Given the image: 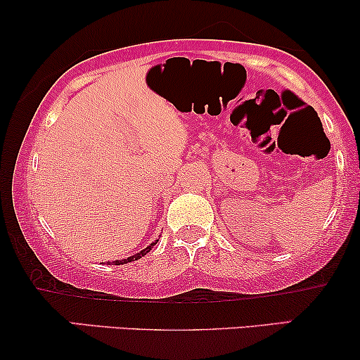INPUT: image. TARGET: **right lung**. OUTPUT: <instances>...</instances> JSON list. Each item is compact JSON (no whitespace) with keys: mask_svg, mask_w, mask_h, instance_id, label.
Returning <instances> with one entry per match:
<instances>
[{"mask_svg":"<svg viewBox=\"0 0 360 360\" xmlns=\"http://www.w3.org/2000/svg\"><path fill=\"white\" fill-rule=\"evenodd\" d=\"M155 244H157V240H155V243H152L150 245H147L146 249H142L141 252L131 255V257H127V259H124V260H116V262H111V264H112V265H120V264H127V262H134V260H139L141 257H144V255H146L147 252H150L152 245H155Z\"/></svg>","mask_w":360,"mask_h":360,"instance_id":"1","label":"right lung"}]
</instances>
